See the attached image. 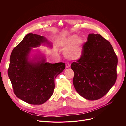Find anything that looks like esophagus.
Returning <instances> with one entry per match:
<instances>
[{
    "mask_svg": "<svg viewBox=\"0 0 126 126\" xmlns=\"http://www.w3.org/2000/svg\"><path fill=\"white\" fill-rule=\"evenodd\" d=\"M70 67V65L69 64V63H66V68H68Z\"/></svg>",
    "mask_w": 126,
    "mask_h": 126,
    "instance_id": "1",
    "label": "esophagus"
}]
</instances>
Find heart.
Listing matches in <instances>:
<instances>
[{
    "mask_svg": "<svg viewBox=\"0 0 126 126\" xmlns=\"http://www.w3.org/2000/svg\"><path fill=\"white\" fill-rule=\"evenodd\" d=\"M58 44L60 47L65 48L64 56L70 60H78L83 55V39L77 35L61 38L58 41Z\"/></svg>",
    "mask_w": 126,
    "mask_h": 126,
    "instance_id": "heart-1",
    "label": "heart"
}]
</instances>
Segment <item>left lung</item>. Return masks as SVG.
<instances>
[{
    "mask_svg": "<svg viewBox=\"0 0 126 126\" xmlns=\"http://www.w3.org/2000/svg\"><path fill=\"white\" fill-rule=\"evenodd\" d=\"M83 49L82 57L71 65L73 84L81 96L97 100L116 82L117 57L110 43L100 34H89Z\"/></svg>",
    "mask_w": 126,
    "mask_h": 126,
    "instance_id": "1",
    "label": "left lung"
}]
</instances>
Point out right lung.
I'll return each mask as SVG.
<instances>
[{
  "label": "right lung",
  "instance_id": "add662e5",
  "mask_svg": "<svg viewBox=\"0 0 126 126\" xmlns=\"http://www.w3.org/2000/svg\"><path fill=\"white\" fill-rule=\"evenodd\" d=\"M41 45L52 47L43 36L26 35L12 50L8 71L16 96L32 105H41L49 100L56 77L65 68L64 63L46 62L45 55L40 49H33Z\"/></svg>",
  "mask_w": 126,
  "mask_h": 126
}]
</instances>
